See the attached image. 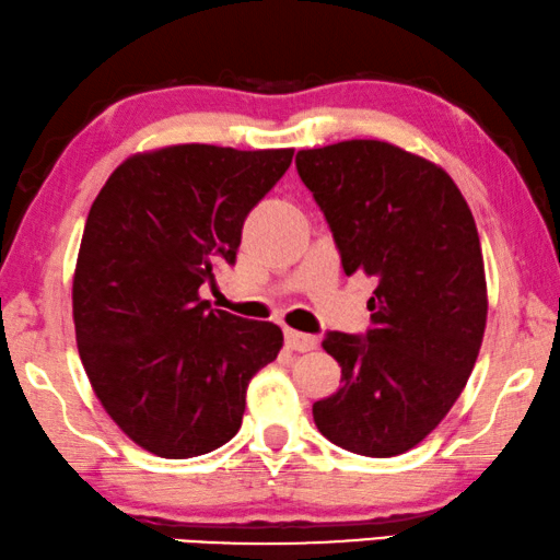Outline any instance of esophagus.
Masks as SVG:
<instances>
[{
  "instance_id": "1",
  "label": "esophagus",
  "mask_w": 560,
  "mask_h": 560,
  "mask_svg": "<svg viewBox=\"0 0 560 560\" xmlns=\"http://www.w3.org/2000/svg\"><path fill=\"white\" fill-rule=\"evenodd\" d=\"M283 337H287V348L294 352H310L317 348V337L314 335H304V332H296V329H287Z\"/></svg>"
}]
</instances>
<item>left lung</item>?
Masks as SVG:
<instances>
[{"instance_id": "1", "label": "left lung", "mask_w": 560, "mask_h": 560, "mask_svg": "<svg viewBox=\"0 0 560 560\" xmlns=\"http://www.w3.org/2000/svg\"><path fill=\"white\" fill-rule=\"evenodd\" d=\"M296 170L345 273L375 279L373 329L322 342L342 385L312 406L314 423L352 454H404L456 404L482 348L487 279L475 218L439 164L388 141L302 149Z\"/></svg>"}]
</instances>
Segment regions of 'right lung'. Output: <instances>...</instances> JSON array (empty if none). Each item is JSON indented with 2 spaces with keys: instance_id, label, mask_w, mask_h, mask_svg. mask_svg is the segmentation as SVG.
<instances>
[{
  "instance_id": "add662e5",
  "label": "right lung",
  "mask_w": 560,
  "mask_h": 560,
  "mask_svg": "<svg viewBox=\"0 0 560 560\" xmlns=\"http://www.w3.org/2000/svg\"><path fill=\"white\" fill-rule=\"evenodd\" d=\"M294 149L172 144L131 154L93 200L73 273L91 388L133 444L190 459L238 434L246 390L283 332L210 310L200 287L235 264L243 220Z\"/></svg>"
}]
</instances>
